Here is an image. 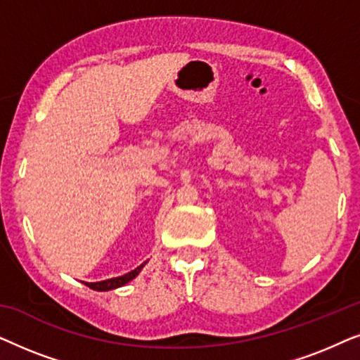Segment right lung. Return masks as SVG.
Returning a JSON list of instances; mask_svg holds the SVG:
<instances>
[{
  "label": "right lung",
  "mask_w": 360,
  "mask_h": 360,
  "mask_svg": "<svg viewBox=\"0 0 360 360\" xmlns=\"http://www.w3.org/2000/svg\"><path fill=\"white\" fill-rule=\"evenodd\" d=\"M147 264V260L144 264H141L139 267H136L134 270H131V272H127L124 275H121V277H115V278H108V280H101V282H85L86 287H90L91 290H96V292H108V290H115V288H120L122 285H126L127 282H131L132 278H136L137 275L142 269H144V265Z\"/></svg>",
  "instance_id": "obj_1"
}]
</instances>
